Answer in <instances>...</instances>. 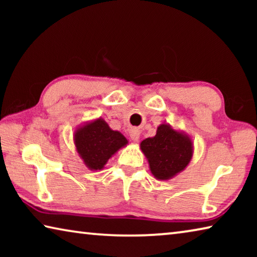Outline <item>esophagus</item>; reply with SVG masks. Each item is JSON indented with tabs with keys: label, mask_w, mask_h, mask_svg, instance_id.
Instances as JSON below:
<instances>
[{
	"label": "esophagus",
	"mask_w": 257,
	"mask_h": 257,
	"mask_svg": "<svg viewBox=\"0 0 257 257\" xmlns=\"http://www.w3.org/2000/svg\"><path fill=\"white\" fill-rule=\"evenodd\" d=\"M129 136L133 142L137 143L139 141V137H141V132H139L137 128H134L129 132Z\"/></svg>",
	"instance_id": "esophagus-1"
}]
</instances>
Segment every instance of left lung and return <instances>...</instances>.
I'll list each match as a JSON object with an SVG mask.
<instances>
[{"label": "left lung", "mask_w": 257, "mask_h": 257, "mask_svg": "<svg viewBox=\"0 0 257 257\" xmlns=\"http://www.w3.org/2000/svg\"><path fill=\"white\" fill-rule=\"evenodd\" d=\"M141 150L149 161L152 175L158 180H169L189 164L194 144L189 135L164 122L159 125L154 137L141 143Z\"/></svg>", "instance_id": "obj_1"}]
</instances>
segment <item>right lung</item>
Returning a JSON list of instances; mask_svg holds the SVG:
<instances>
[{
  "label": "right lung",
  "instance_id": "1",
  "mask_svg": "<svg viewBox=\"0 0 257 257\" xmlns=\"http://www.w3.org/2000/svg\"><path fill=\"white\" fill-rule=\"evenodd\" d=\"M76 151L89 170H102L116 152L128 145L118 130H112L102 118L78 125L73 134Z\"/></svg>",
  "mask_w": 257,
  "mask_h": 257
}]
</instances>
